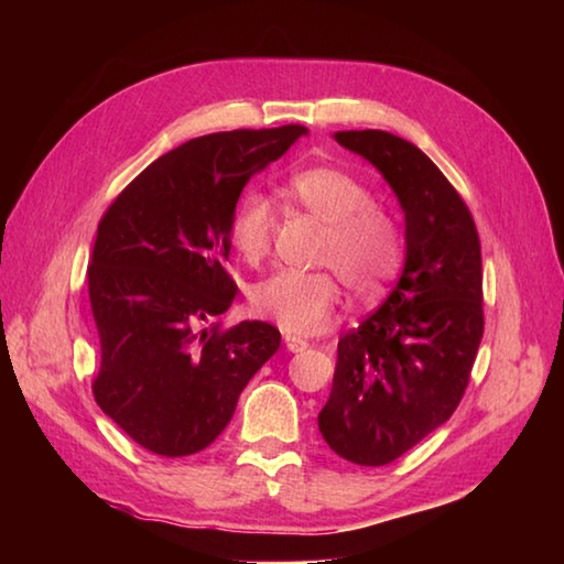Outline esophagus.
Segmentation results:
<instances>
[{"label":"esophagus","mask_w":564,"mask_h":564,"mask_svg":"<svg viewBox=\"0 0 564 564\" xmlns=\"http://www.w3.org/2000/svg\"><path fill=\"white\" fill-rule=\"evenodd\" d=\"M285 348H289L291 352H303L305 348H308L311 346V343L308 340H305V338H301V336H293V333H285Z\"/></svg>","instance_id":"esophagus-1"}]
</instances>
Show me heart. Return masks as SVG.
Returning a JSON list of instances; mask_svg holds the SVG:
<instances>
[{
    "label": "heart",
    "instance_id": "obj_1",
    "mask_svg": "<svg viewBox=\"0 0 564 564\" xmlns=\"http://www.w3.org/2000/svg\"><path fill=\"white\" fill-rule=\"evenodd\" d=\"M285 196L326 224L318 261L339 271L358 295H378L403 265V231L373 194L348 171L313 166L285 181ZM275 236V208L263 194H246L228 224V238L246 263L269 259ZM251 303L285 333L311 336L328 326L340 303L335 271L281 269L253 285Z\"/></svg>",
    "mask_w": 564,
    "mask_h": 564
}]
</instances>
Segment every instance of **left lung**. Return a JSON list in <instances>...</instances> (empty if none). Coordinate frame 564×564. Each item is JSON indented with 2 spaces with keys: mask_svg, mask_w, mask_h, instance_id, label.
Here are the masks:
<instances>
[{
  "mask_svg": "<svg viewBox=\"0 0 564 564\" xmlns=\"http://www.w3.org/2000/svg\"><path fill=\"white\" fill-rule=\"evenodd\" d=\"M405 214V269L386 303L338 340L323 441L356 465H388L455 413L480 348L482 259L470 208L423 151L388 131H338Z\"/></svg>",
  "mask_w": 564,
  "mask_h": 564,
  "instance_id": "obj_1",
  "label": "left lung"
}]
</instances>
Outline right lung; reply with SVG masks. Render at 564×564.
Returning <instances> with one entry per match:
<instances>
[{"label":"right lung","instance_id":"obj_1","mask_svg":"<svg viewBox=\"0 0 564 564\" xmlns=\"http://www.w3.org/2000/svg\"><path fill=\"white\" fill-rule=\"evenodd\" d=\"M308 129L206 133L147 166L104 212L89 256L101 366L94 400L144 451L194 455L281 346L271 323H212L236 299L228 224L253 174Z\"/></svg>","mask_w":564,"mask_h":564}]
</instances>
